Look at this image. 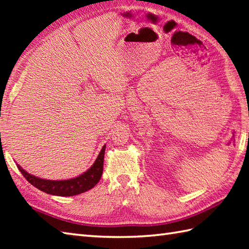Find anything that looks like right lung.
Wrapping results in <instances>:
<instances>
[{
	"label": "right lung",
	"instance_id": "obj_1",
	"mask_svg": "<svg viewBox=\"0 0 249 249\" xmlns=\"http://www.w3.org/2000/svg\"><path fill=\"white\" fill-rule=\"evenodd\" d=\"M105 150L106 145L103 146L94 163L87 171L81 173L80 176L68 179H59L57 181V179L40 178L25 171L18 163L17 167L20 172L23 174V177L33 186L38 188L41 192L53 196H61V197H70V196H75L87 192V190L93 188L99 182L104 169Z\"/></svg>",
	"mask_w": 249,
	"mask_h": 249
}]
</instances>
